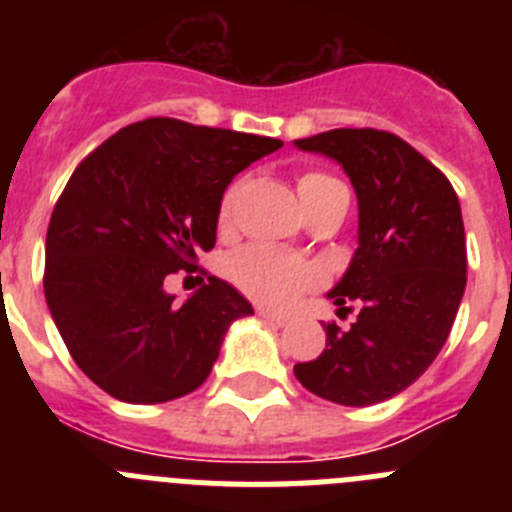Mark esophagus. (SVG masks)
<instances>
[{"instance_id":"obj_1","label":"esophagus","mask_w":512,"mask_h":512,"mask_svg":"<svg viewBox=\"0 0 512 512\" xmlns=\"http://www.w3.org/2000/svg\"><path fill=\"white\" fill-rule=\"evenodd\" d=\"M261 318L266 320V323L277 325V328H284V325H289V318L287 315H282V312H271V310H259Z\"/></svg>"}]
</instances>
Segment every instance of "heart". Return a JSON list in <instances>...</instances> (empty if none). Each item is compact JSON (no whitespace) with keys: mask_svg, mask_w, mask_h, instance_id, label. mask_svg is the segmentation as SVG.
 <instances>
[{"mask_svg":"<svg viewBox=\"0 0 512 512\" xmlns=\"http://www.w3.org/2000/svg\"><path fill=\"white\" fill-rule=\"evenodd\" d=\"M330 182H336V179H330L328 174L310 171V174L300 176L297 189H300V194H305ZM230 202H233V189H228V194H225L223 217H228ZM230 277L251 300L269 307H289L302 292H307V289L320 282V274L315 266L297 259L292 253L264 246V243L246 246L243 251L235 253L230 259Z\"/></svg>","mask_w":512,"mask_h":512,"instance_id":"heart-1","label":"heart"}]
</instances>
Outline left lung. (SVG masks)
Segmentation results:
<instances>
[{"label":"left lung","instance_id":"1","mask_svg":"<svg viewBox=\"0 0 512 512\" xmlns=\"http://www.w3.org/2000/svg\"><path fill=\"white\" fill-rule=\"evenodd\" d=\"M333 158L354 184L359 248L328 297L359 315L325 325L318 359L295 364L305 390L364 408L390 400L433 364L467 287V238L449 179L410 143L384 130L338 128L295 140Z\"/></svg>","mask_w":512,"mask_h":512}]
</instances>
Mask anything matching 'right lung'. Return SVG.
Here are the masks:
<instances>
[{
    "label": "right lung",
    "instance_id": "obj_1",
    "mask_svg": "<svg viewBox=\"0 0 512 512\" xmlns=\"http://www.w3.org/2000/svg\"><path fill=\"white\" fill-rule=\"evenodd\" d=\"M282 140L151 117L117 130L71 174L45 235V302L79 369L107 395L156 405L194 392L230 323L253 315L207 277L176 302L164 289L217 238L220 202Z\"/></svg>",
    "mask_w": 512,
    "mask_h": 512
}]
</instances>
